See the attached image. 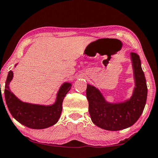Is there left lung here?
<instances>
[{
  "label": "left lung",
  "mask_w": 158,
  "mask_h": 158,
  "mask_svg": "<svg viewBox=\"0 0 158 158\" xmlns=\"http://www.w3.org/2000/svg\"><path fill=\"white\" fill-rule=\"evenodd\" d=\"M135 86L131 98L124 102L110 103L96 87L87 84L86 98L92 122L100 128L119 131L131 127L141 116L146 106L148 89L141 60L136 52H131Z\"/></svg>",
  "instance_id": "1"
}]
</instances>
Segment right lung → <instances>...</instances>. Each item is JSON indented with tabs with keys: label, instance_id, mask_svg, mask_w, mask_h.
Returning <instances> with one entry per match:
<instances>
[{
	"label": "right lung",
	"instance_id": "1",
	"mask_svg": "<svg viewBox=\"0 0 158 158\" xmlns=\"http://www.w3.org/2000/svg\"><path fill=\"white\" fill-rule=\"evenodd\" d=\"M13 77V72L10 71L5 86V98L7 106L12 117L19 123L34 129H46L56 124L60 117L62 102L72 84L62 85L57 94L56 101L52 106H41L21 101L10 91V82Z\"/></svg>",
	"mask_w": 158,
	"mask_h": 158
}]
</instances>
